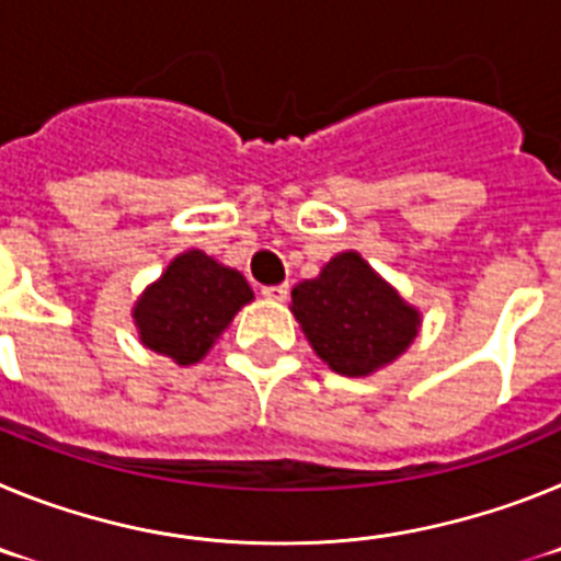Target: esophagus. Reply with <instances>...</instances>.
I'll use <instances>...</instances> for the list:
<instances>
[{
  "mask_svg": "<svg viewBox=\"0 0 561 561\" xmlns=\"http://www.w3.org/2000/svg\"><path fill=\"white\" fill-rule=\"evenodd\" d=\"M261 295H264L266 300H275V304H284L286 297H289V284L264 286V289H261Z\"/></svg>",
  "mask_w": 561,
  "mask_h": 561,
  "instance_id": "34e87169",
  "label": "esophagus"
}]
</instances>
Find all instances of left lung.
Masks as SVG:
<instances>
[{
    "mask_svg": "<svg viewBox=\"0 0 561 561\" xmlns=\"http://www.w3.org/2000/svg\"><path fill=\"white\" fill-rule=\"evenodd\" d=\"M291 314L314 354L342 376H370L413 345L421 311L354 250L291 289Z\"/></svg>",
    "mask_w": 561,
    "mask_h": 561,
    "instance_id": "8db88e82",
    "label": "left lung"
}]
</instances>
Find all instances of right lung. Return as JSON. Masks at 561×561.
<instances>
[{
  "mask_svg": "<svg viewBox=\"0 0 561 561\" xmlns=\"http://www.w3.org/2000/svg\"><path fill=\"white\" fill-rule=\"evenodd\" d=\"M252 297L241 272L202 250H185L142 289L131 317L148 351L196 365Z\"/></svg>",
  "mask_w": 561,
  "mask_h": 561,
  "instance_id": "obj_1",
  "label": "right lung"
}]
</instances>
